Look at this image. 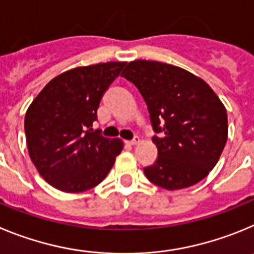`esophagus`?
Here are the masks:
<instances>
[{
	"mask_svg": "<svg viewBox=\"0 0 254 254\" xmlns=\"http://www.w3.org/2000/svg\"><path fill=\"white\" fill-rule=\"evenodd\" d=\"M140 141V139L138 138V136H135V138L132 139V140H129V141H125V143L127 144V145H136V144Z\"/></svg>",
	"mask_w": 254,
	"mask_h": 254,
	"instance_id": "1",
	"label": "esophagus"
}]
</instances>
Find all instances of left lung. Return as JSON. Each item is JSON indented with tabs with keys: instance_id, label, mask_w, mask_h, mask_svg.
Returning <instances> with one entry per match:
<instances>
[{
	"instance_id": "obj_1",
	"label": "left lung",
	"mask_w": 254,
	"mask_h": 254,
	"mask_svg": "<svg viewBox=\"0 0 254 254\" xmlns=\"http://www.w3.org/2000/svg\"><path fill=\"white\" fill-rule=\"evenodd\" d=\"M123 77L143 96L158 134V158L144 168L148 180L171 191L204 180L228 139L227 110L216 93L200 77L162 62L132 61Z\"/></svg>"
}]
</instances>
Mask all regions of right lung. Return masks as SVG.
I'll return each instance as SVG.
<instances>
[{
	"label": "right lung",
	"instance_id": "right-lung-1",
	"mask_svg": "<svg viewBox=\"0 0 254 254\" xmlns=\"http://www.w3.org/2000/svg\"><path fill=\"white\" fill-rule=\"evenodd\" d=\"M125 62L77 67L54 77L25 115L29 155L49 185L63 192H83L104 181L122 153L120 139L93 131L105 91Z\"/></svg>",
	"mask_w": 254,
	"mask_h": 254
}]
</instances>
